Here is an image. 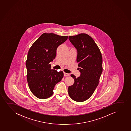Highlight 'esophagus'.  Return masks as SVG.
<instances>
[{
	"label": "esophagus",
	"instance_id": "1",
	"mask_svg": "<svg viewBox=\"0 0 131 131\" xmlns=\"http://www.w3.org/2000/svg\"><path fill=\"white\" fill-rule=\"evenodd\" d=\"M64 75L65 76H70V74L69 73H64Z\"/></svg>",
	"mask_w": 131,
	"mask_h": 131
}]
</instances>
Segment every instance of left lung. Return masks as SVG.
Wrapping results in <instances>:
<instances>
[{
    "instance_id": "8db88e82",
    "label": "left lung",
    "mask_w": 131,
    "mask_h": 131,
    "mask_svg": "<svg viewBox=\"0 0 131 131\" xmlns=\"http://www.w3.org/2000/svg\"><path fill=\"white\" fill-rule=\"evenodd\" d=\"M77 51L80 76L76 78L71 74L74 82L68 87L70 97L75 101H85L94 92L103 71L101 53L94 40L90 36L81 33L69 37Z\"/></svg>"
}]
</instances>
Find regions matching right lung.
I'll use <instances>...</instances> for the list:
<instances>
[{
	"mask_svg": "<svg viewBox=\"0 0 131 131\" xmlns=\"http://www.w3.org/2000/svg\"><path fill=\"white\" fill-rule=\"evenodd\" d=\"M53 33H43L28 51L26 66L30 91L37 98L46 99L52 95L54 86L63 78V72L51 70L50 62L56 56L57 49L68 39Z\"/></svg>",
	"mask_w": 131,
	"mask_h": 131,
	"instance_id": "obj_1",
	"label": "right lung"
}]
</instances>
